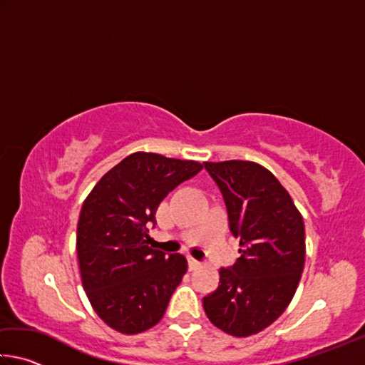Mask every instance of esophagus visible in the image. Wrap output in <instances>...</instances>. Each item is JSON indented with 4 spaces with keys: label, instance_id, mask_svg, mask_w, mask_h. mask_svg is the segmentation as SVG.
I'll list each match as a JSON object with an SVG mask.
<instances>
[{
    "label": "esophagus",
    "instance_id": "34e87169",
    "mask_svg": "<svg viewBox=\"0 0 365 365\" xmlns=\"http://www.w3.org/2000/svg\"><path fill=\"white\" fill-rule=\"evenodd\" d=\"M201 267V262L200 261H196V259H193V257H188V269L190 270H196V269H200Z\"/></svg>",
    "mask_w": 365,
    "mask_h": 365
}]
</instances>
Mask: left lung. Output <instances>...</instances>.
Here are the masks:
<instances>
[{
  "label": "left lung",
  "mask_w": 365,
  "mask_h": 365,
  "mask_svg": "<svg viewBox=\"0 0 365 365\" xmlns=\"http://www.w3.org/2000/svg\"><path fill=\"white\" fill-rule=\"evenodd\" d=\"M224 195L240 257L220 267V285L202 298L211 324L232 336L267 329L292 302L306 257L302 215L275 175L252 160L205 163Z\"/></svg>",
  "instance_id": "left-lung-1"
}]
</instances>
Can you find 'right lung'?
<instances>
[{
  "label": "right lung",
  "mask_w": 365,
  "mask_h": 365,
  "mask_svg": "<svg viewBox=\"0 0 365 365\" xmlns=\"http://www.w3.org/2000/svg\"><path fill=\"white\" fill-rule=\"evenodd\" d=\"M201 169L197 160L138 151L85 197L77 225L80 277L91 307L113 330L137 335L163 319L188 262L150 248L148 224L169 191Z\"/></svg>",
  "instance_id": "right-lung-1"
}]
</instances>
